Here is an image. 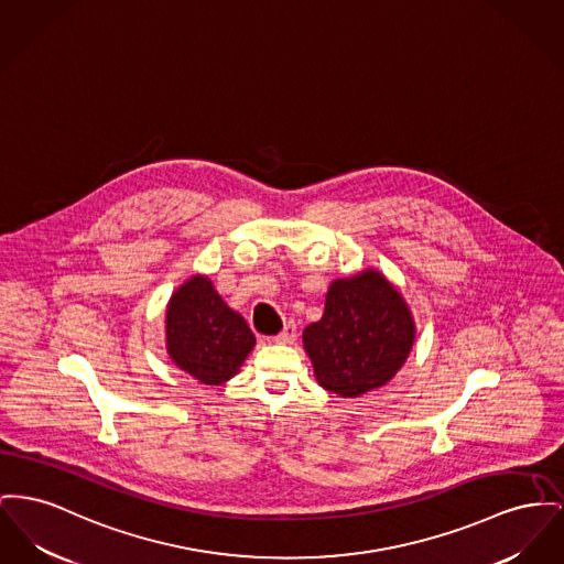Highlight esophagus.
<instances>
[{
	"instance_id": "34e87169",
	"label": "esophagus",
	"mask_w": 564,
	"mask_h": 564,
	"mask_svg": "<svg viewBox=\"0 0 564 564\" xmlns=\"http://www.w3.org/2000/svg\"><path fill=\"white\" fill-rule=\"evenodd\" d=\"M296 336H299V330H296V324L294 322H290L279 336H274L272 340L274 343H281V345H292L294 340H296Z\"/></svg>"
}]
</instances>
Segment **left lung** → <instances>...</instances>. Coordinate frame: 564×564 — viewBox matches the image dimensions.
<instances>
[{"instance_id":"left-lung-1","label":"left lung","mask_w":564,"mask_h":564,"mask_svg":"<svg viewBox=\"0 0 564 564\" xmlns=\"http://www.w3.org/2000/svg\"><path fill=\"white\" fill-rule=\"evenodd\" d=\"M413 343V313L377 268L334 279L322 319L302 332L317 383L340 398L362 397L392 381Z\"/></svg>"}]
</instances>
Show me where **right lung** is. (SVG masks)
Returning <instances> with one entry per match:
<instances>
[{
  "instance_id": "obj_1",
  "label": "right lung",
  "mask_w": 564,
  "mask_h": 564,
  "mask_svg": "<svg viewBox=\"0 0 564 564\" xmlns=\"http://www.w3.org/2000/svg\"><path fill=\"white\" fill-rule=\"evenodd\" d=\"M256 336L217 294L206 274L178 285L166 306V351L172 365L204 386H221L240 370Z\"/></svg>"
}]
</instances>
